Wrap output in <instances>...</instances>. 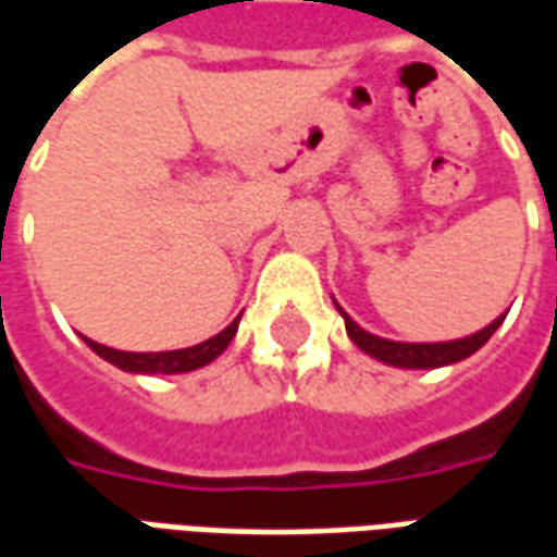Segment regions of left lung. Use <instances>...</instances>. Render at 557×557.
Masks as SVG:
<instances>
[{"mask_svg":"<svg viewBox=\"0 0 557 557\" xmlns=\"http://www.w3.org/2000/svg\"><path fill=\"white\" fill-rule=\"evenodd\" d=\"M339 315L346 319V331H349L351 343H355L358 349H363L367 355H373L379 361L394 363V367H406V370H432V367L462 361L468 355H474V351H478L504 322V315H498V319H495L492 325L483 327V331H478V334H471V337L466 339H454V343H394V339H382L373 337V334H367V331L355 325L343 310H339Z\"/></svg>","mask_w":557,"mask_h":557,"instance_id":"8db88e82","label":"left lung"}]
</instances>
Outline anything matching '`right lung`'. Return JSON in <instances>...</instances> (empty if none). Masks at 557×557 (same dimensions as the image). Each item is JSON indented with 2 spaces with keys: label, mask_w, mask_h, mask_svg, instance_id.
I'll list each match as a JSON object with an SVG mask.
<instances>
[{
  "label": "right lung",
  "mask_w": 557,
  "mask_h": 557,
  "mask_svg": "<svg viewBox=\"0 0 557 557\" xmlns=\"http://www.w3.org/2000/svg\"><path fill=\"white\" fill-rule=\"evenodd\" d=\"M235 331H238V319L230 327H223L220 334L206 339V343L178 351H119L107 349V346L95 343V339H86V343H89L91 351L101 355L103 361L115 363L119 370H127V373H190V370H199V367L214 361L220 351L230 346Z\"/></svg>",
  "instance_id": "1"
}]
</instances>
